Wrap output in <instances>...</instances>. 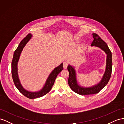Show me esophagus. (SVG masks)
<instances>
[{"label": "esophagus", "instance_id": "1", "mask_svg": "<svg viewBox=\"0 0 124 124\" xmlns=\"http://www.w3.org/2000/svg\"><path fill=\"white\" fill-rule=\"evenodd\" d=\"M68 64V62H63V68H64V69H66V68H67Z\"/></svg>", "mask_w": 124, "mask_h": 124}]
</instances>
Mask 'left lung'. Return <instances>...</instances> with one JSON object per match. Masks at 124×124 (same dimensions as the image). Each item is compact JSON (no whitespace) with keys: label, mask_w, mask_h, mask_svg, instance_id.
Returning <instances> with one entry per match:
<instances>
[{"label":"left lung","mask_w":124,"mask_h":124,"mask_svg":"<svg viewBox=\"0 0 124 124\" xmlns=\"http://www.w3.org/2000/svg\"><path fill=\"white\" fill-rule=\"evenodd\" d=\"M94 40L91 46H96L102 50L106 54V68L101 81L95 85L90 87H84L79 83L78 80L77 72L74 66L69 64L68 70L69 73L68 84L74 92L82 95L95 94L98 93L106 86L109 82L112 70V54L107 44L96 33H92Z\"/></svg>","instance_id":"obj_1"}]
</instances>
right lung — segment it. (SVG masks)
<instances>
[{"mask_svg": "<svg viewBox=\"0 0 124 124\" xmlns=\"http://www.w3.org/2000/svg\"><path fill=\"white\" fill-rule=\"evenodd\" d=\"M32 37V35L31 33L28 34L21 41L17 49L15 51L13 59H12L11 63V73L14 84L16 87L17 88V89L24 96L29 98H30V99H33V98L41 97L44 96V95H46L47 93H48L51 90L53 85L54 83L57 75L63 70V63L60 64L59 66H56L50 73V74H49L48 78H47L43 87L40 91L32 92L25 89L23 85H22L19 80V78L18 72V63L22 51L23 50V48L26 46L27 43L31 39Z\"/></svg>", "mask_w": 124, "mask_h": 124, "instance_id": "right-lung-1", "label": "right lung"}]
</instances>
